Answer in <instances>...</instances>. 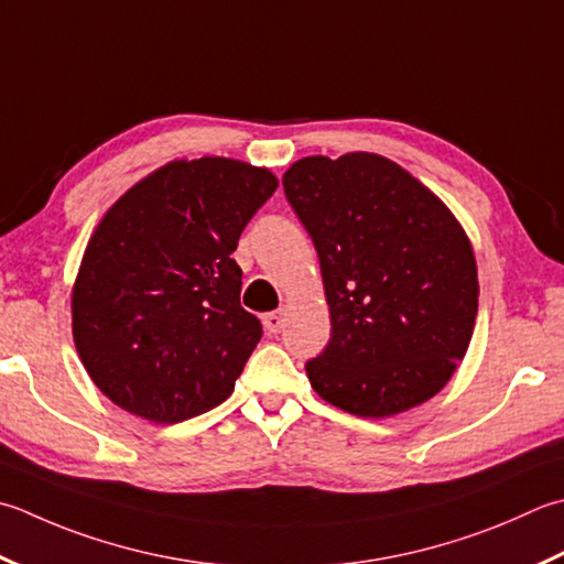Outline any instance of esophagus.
Listing matches in <instances>:
<instances>
[{
    "label": "esophagus",
    "instance_id": "obj_1",
    "mask_svg": "<svg viewBox=\"0 0 564 564\" xmlns=\"http://www.w3.org/2000/svg\"><path fill=\"white\" fill-rule=\"evenodd\" d=\"M283 317H285L283 311H275V313L263 315V327L269 329V335H279V333H281V327H283V323H285Z\"/></svg>",
    "mask_w": 564,
    "mask_h": 564
}]
</instances>
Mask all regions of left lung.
Segmentation results:
<instances>
[{"mask_svg":"<svg viewBox=\"0 0 564 564\" xmlns=\"http://www.w3.org/2000/svg\"><path fill=\"white\" fill-rule=\"evenodd\" d=\"M283 191L315 245L333 325L323 355L305 364L315 393L359 417L433 399L467 355L479 305L457 217L367 151L295 161Z\"/></svg>","mask_w":564,"mask_h":564,"instance_id":"1","label":"left lung"}]
</instances>
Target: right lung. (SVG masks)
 Listing matches in <instances>:
<instances>
[{
    "instance_id": "right-lung-1",
    "label": "right lung",
    "mask_w": 564,
    "mask_h": 564,
    "mask_svg": "<svg viewBox=\"0 0 564 564\" xmlns=\"http://www.w3.org/2000/svg\"><path fill=\"white\" fill-rule=\"evenodd\" d=\"M275 187L245 161L181 159L107 209L70 307L77 355L109 401L171 425L229 399L261 339L231 251Z\"/></svg>"
}]
</instances>
